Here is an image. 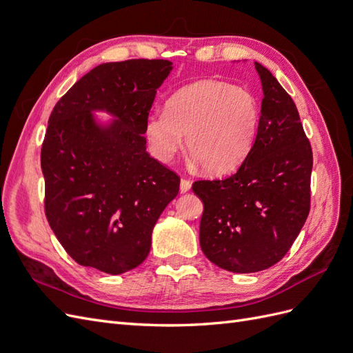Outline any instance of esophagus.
Returning a JSON list of instances; mask_svg holds the SVG:
<instances>
[{
    "label": "esophagus",
    "instance_id": "1",
    "mask_svg": "<svg viewBox=\"0 0 353 353\" xmlns=\"http://www.w3.org/2000/svg\"><path fill=\"white\" fill-rule=\"evenodd\" d=\"M190 188H191V181L187 178H181V183H179L181 193H187Z\"/></svg>",
    "mask_w": 353,
    "mask_h": 353
}]
</instances>
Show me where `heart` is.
<instances>
[{"label": "heart", "instance_id": "heart-1", "mask_svg": "<svg viewBox=\"0 0 353 353\" xmlns=\"http://www.w3.org/2000/svg\"><path fill=\"white\" fill-rule=\"evenodd\" d=\"M261 108L243 87L205 79L176 90L165 113L148 114L145 132L157 159L170 160L183 145L210 175L237 169L249 156L259 130Z\"/></svg>", "mask_w": 353, "mask_h": 353}]
</instances>
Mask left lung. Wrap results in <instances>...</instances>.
Instances as JSON below:
<instances>
[{
	"label": "left lung",
	"instance_id": "obj_1",
	"mask_svg": "<svg viewBox=\"0 0 353 353\" xmlns=\"http://www.w3.org/2000/svg\"><path fill=\"white\" fill-rule=\"evenodd\" d=\"M263 99L249 156L225 179H201L200 248L231 272H258L280 262L311 209L312 148L296 104L272 73L254 63Z\"/></svg>",
	"mask_w": 353,
	"mask_h": 353
}]
</instances>
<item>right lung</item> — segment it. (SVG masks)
Masks as SVG:
<instances>
[{
    "mask_svg": "<svg viewBox=\"0 0 353 353\" xmlns=\"http://www.w3.org/2000/svg\"><path fill=\"white\" fill-rule=\"evenodd\" d=\"M172 63H104L82 77L52 109L41 147L44 210L52 232L82 266L123 274L143 263L160 213L179 176L145 152V123ZM118 117L95 125L90 112Z\"/></svg>",
    "mask_w": 353,
    "mask_h": 353,
    "instance_id": "right-lung-1",
    "label": "right lung"
}]
</instances>
